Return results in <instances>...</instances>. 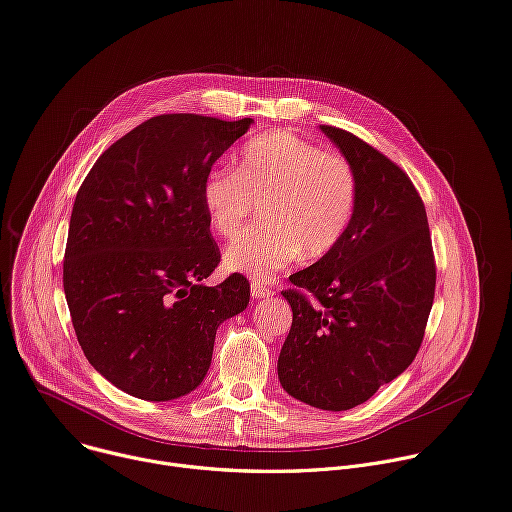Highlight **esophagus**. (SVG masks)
<instances>
[{
    "label": "esophagus",
    "mask_w": 512,
    "mask_h": 512,
    "mask_svg": "<svg viewBox=\"0 0 512 512\" xmlns=\"http://www.w3.org/2000/svg\"><path fill=\"white\" fill-rule=\"evenodd\" d=\"M250 293H252V297H254V299H266V297H270V295H272V291H270L266 285H262L260 280H252Z\"/></svg>",
    "instance_id": "esophagus-1"
}]
</instances>
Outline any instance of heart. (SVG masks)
Here are the masks:
<instances>
[{
	"label": "heart",
	"instance_id": "1",
	"mask_svg": "<svg viewBox=\"0 0 512 512\" xmlns=\"http://www.w3.org/2000/svg\"><path fill=\"white\" fill-rule=\"evenodd\" d=\"M203 207L219 236L232 238L258 213L262 223L225 250V266L270 278L299 256L329 254L352 223L358 177L346 156L287 132H266L240 152L238 170H211L201 187Z\"/></svg>",
	"mask_w": 512,
	"mask_h": 512
}]
</instances>
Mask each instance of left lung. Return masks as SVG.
Listing matches in <instances>:
<instances>
[{
  "instance_id": "obj_1",
  "label": "left lung",
  "mask_w": 512,
  "mask_h": 512,
  "mask_svg": "<svg viewBox=\"0 0 512 512\" xmlns=\"http://www.w3.org/2000/svg\"><path fill=\"white\" fill-rule=\"evenodd\" d=\"M319 130L354 166L358 203L342 242L291 274L299 289L282 293L293 325L278 380L305 405L348 411L415 360L433 305L435 264L425 205L411 179L358 136Z\"/></svg>"
}]
</instances>
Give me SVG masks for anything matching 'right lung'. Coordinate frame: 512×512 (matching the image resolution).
Here are the masks:
<instances>
[{"label": "right lung", "mask_w": 512, "mask_h": 512, "mask_svg": "<svg viewBox=\"0 0 512 512\" xmlns=\"http://www.w3.org/2000/svg\"><path fill=\"white\" fill-rule=\"evenodd\" d=\"M254 120L156 116L111 144L83 181L63 285L79 346L113 386L175 401L205 378L217 327L248 307L250 285L219 264L201 187Z\"/></svg>", "instance_id": "1"}]
</instances>
